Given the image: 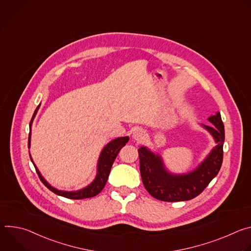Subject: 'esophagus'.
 <instances>
[{
  "label": "esophagus",
  "mask_w": 251,
  "mask_h": 251,
  "mask_svg": "<svg viewBox=\"0 0 251 251\" xmlns=\"http://www.w3.org/2000/svg\"><path fill=\"white\" fill-rule=\"evenodd\" d=\"M145 132L143 131L142 129H140V128H138V129H136L134 132H133V138L136 140V141H141V140H143L145 138Z\"/></svg>",
  "instance_id": "obj_1"
}]
</instances>
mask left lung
Here are the masks:
<instances>
[{
	"label": "left lung",
	"mask_w": 251,
	"mask_h": 251,
	"mask_svg": "<svg viewBox=\"0 0 251 251\" xmlns=\"http://www.w3.org/2000/svg\"><path fill=\"white\" fill-rule=\"evenodd\" d=\"M208 121L213 126L203 127L213 136L217 146L195 171L187 175H172L166 171L159 155L145 147L138 150L142 182L152 197L171 202L192 200L202 193L219 174L224 159L225 126L220 112L210 116Z\"/></svg>",
	"instance_id": "1"
}]
</instances>
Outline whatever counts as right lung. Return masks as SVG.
I'll use <instances>...</instances> for the list:
<instances>
[{
    "instance_id": "obj_1",
    "label": "right lung",
    "mask_w": 251,
    "mask_h": 251,
    "mask_svg": "<svg viewBox=\"0 0 251 251\" xmlns=\"http://www.w3.org/2000/svg\"><path fill=\"white\" fill-rule=\"evenodd\" d=\"M39 108H40V105L37 107V109H35V111L31 117V120L29 122V128H30L31 122H32L35 114H37ZM128 141H129L128 137H120V138H117V139L111 141L110 143H108V144L104 147V149L102 150V152L100 154L99 161H98V167H97V176L95 177V180L88 187H86L82 190L76 191V192H63V191H59V190L52 188L49 183H47V181L42 176V175L40 174L39 170L37 169V167H35L34 164H33V166L41 178V181L43 182V184L49 190H50L52 193H54L58 196L67 198V199H73V200H82V199L92 198V197H95L96 195H98L103 190L104 186L106 185L107 180H108V176H109L111 167L113 165V162L115 161L121 148L126 145V143ZM29 144H30V132H29L28 143H27L28 147H29ZM29 157H30V155H29ZM30 160H31V158H30ZM31 162H32V160H31Z\"/></svg>"
}]
</instances>
